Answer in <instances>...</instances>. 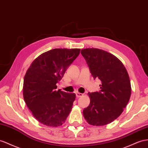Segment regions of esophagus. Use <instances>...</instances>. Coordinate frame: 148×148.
I'll return each mask as SVG.
<instances>
[{
  "mask_svg": "<svg viewBox=\"0 0 148 148\" xmlns=\"http://www.w3.org/2000/svg\"><path fill=\"white\" fill-rule=\"evenodd\" d=\"M75 94H76L77 97H81L83 96V94L80 93V92H76V93H75Z\"/></svg>",
  "mask_w": 148,
  "mask_h": 148,
  "instance_id": "obj_1",
  "label": "esophagus"
}]
</instances>
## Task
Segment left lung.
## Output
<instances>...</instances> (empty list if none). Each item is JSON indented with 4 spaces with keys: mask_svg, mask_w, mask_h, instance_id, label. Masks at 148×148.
<instances>
[{
    "mask_svg": "<svg viewBox=\"0 0 148 148\" xmlns=\"http://www.w3.org/2000/svg\"><path fill=\"white\" fill-rule=\"evenodd\" d=\"M92 77L101 82L99 92H89L90 104L83 110L89 124L104 126L123 112L131 94L130 77L123 64L111 53L96 48L81 50Z\"/></svg>",
    "mask_w": 148,
    "mask_h": 148,
    "instance_id": "1",
    "label": "left lung"
}]
</instances>
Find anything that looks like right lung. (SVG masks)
<instances>
[{
  "instance_id": "right-lung-1",
  "label": "right lung",
  "mask_w": 148,
  "mask_h": 148,
  "mask_svg": "<svg viewBox=\"0 0 148 148\" xmlns=\"http://www.w3.org/2000/svg\"><path fill=\"white\" fill-rule=\"evenodd\" d=\"M80 51V49H52L34 60L26 72L24 99L33 116L41 124L58 127L69 116L75 94L56 90V84Z\"/></svg>"
}]
</instances>
